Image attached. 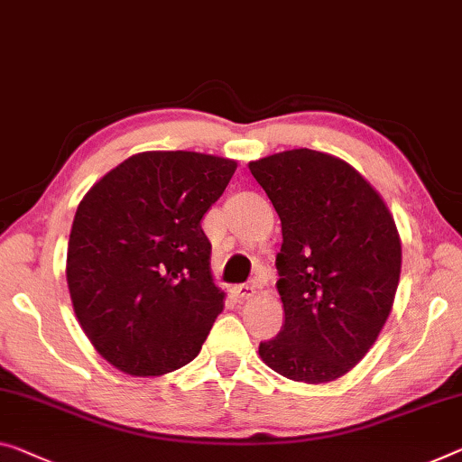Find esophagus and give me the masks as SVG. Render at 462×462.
Here are the masks:
<instances>
[{"label": "esophagus", "mask_w": 462, "mask_h": 462, "mask_svg": "<svg viewBox=\"0 0 462 462\" xmlns=\"http://www.w3.org/2000/svg\"><path fill=\"white\" fill-rule=\"evenodd\" d=\"M231 293L236 295V300L244 301V300H252L254 293H255V289L252 285H237V287H233Z\"/></svg>", "instance_id": "esophagus-1"}]
</instances>
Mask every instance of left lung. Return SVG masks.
Masks as SVG:
<instances>
[{"instance_id": "left-lung-1", "label": "left lung", "mask_w": 462, "mask_h": 462, "mask_svg": "<svg viewBox=\"0 0 462 462\" xmlns=\"http://www.w3.org/2000/svg\"><path fill=\"white\" fill-rule=\"evenodd\" d=\"M281 218L276 281L285 324L260 343L276 374L322 384L365 357L393 310L401 239L384 200L349 162L295 148L252 161Z\"/></svg>"}]
</instances>
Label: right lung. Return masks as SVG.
<instances>
[{
    "mask_svg": "<svg viewBox=\"0 0 462 462\" xmlns=\"http://www.w3.org/2000/svg\"><path fill=\"white\" fill-rule=\"evenodd\" d=\"M236 169L202 152H140L78 204L69 297L84 335L117 370L162 375L200 353L225 300L200 221Z\"/></svg>",
    "mask_w": 462,
    "mask_h": 462,
    "instance_id": "obj_1",
    "label": "right lung"
}]
</instances>
